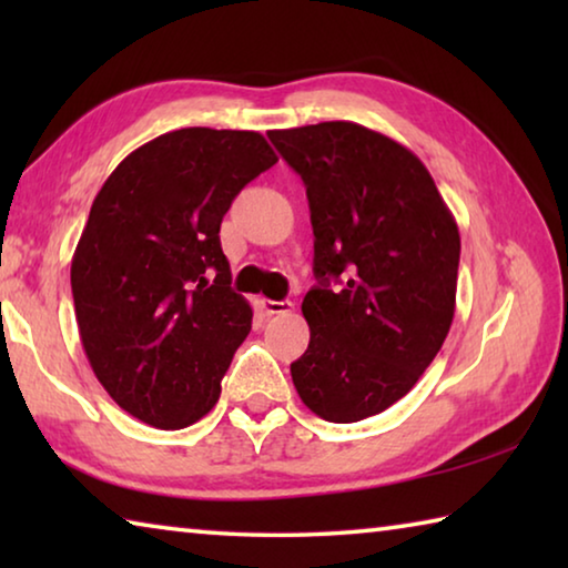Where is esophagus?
Listing matches in <instances>:
<instances>
[{"label": "esophagus", "mask_w": 568, "mask_h": 568, "mask_svg": "<svg viewBox=\"0 0 568 568\" xmlns=\"http://www.w3.org/2000/svg\"><path fill=\"white\" fill-rule=\"evenodd\" d=\"M261 305H263V311L267 315H287V313H293V303L291 301H267V297H263Z\"/></svg>", "instance_id": "esophagus-1"}]
</instances>
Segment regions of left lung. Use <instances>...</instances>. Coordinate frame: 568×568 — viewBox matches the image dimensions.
Here are the masks:
<instances>
[{"label": "left lung", "instance_id": "1", "mask_svg": "<svg viewBox=\"0 0 568 568\" xmlns=\"http://www.w3.org/2000/svg\"><path fill=\"white\" fill-rule=\"evenodd\" d=\"M267 138L305 182L315 235L295 390L331 423L376 416L416 386L454 323L456 217L408 148L358 122Z\"/></svg>", "mask_w": 568, "mask_h": 568}]
</instances>
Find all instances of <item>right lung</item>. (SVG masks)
Listing matches in <instances>:
<instances>
[{"label": "right lung", "instance_id": "add662e5", "mask_svg": "<svg viewBox=\"0 0 568 568\" xmlns=\"http://www.w3.org/2000/svg\"><path fill=\"white\" fill-rule=\"evenodd\" d=\"M275 162L261 132L182 128L130 152L94 197L72 257L77 328L102 388L148 426H192L220 398L253 325L220 223Z\"/></svg>", "mask_w": 568, "mask_h": 568}]
</instances>
